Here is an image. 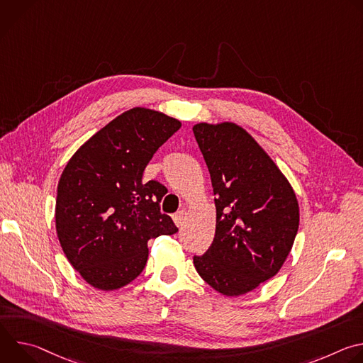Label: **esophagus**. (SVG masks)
I'll use <instances>...</instances> for the list:
<instances>
[{"label": "esophagus", "mask_w": 363, "mask_h": 363, "mask_svg": "<svg viewBox=\"0 0 363 363\" xmlns=\"http://www.w3.org/2000/svg\"><path fill=\"white\" fill-rule=\"evenodd\" d=\"M185 217H186V213H185V210H179L178 213H175L174 214V221H175V224L178 225V227H181L182 224H184V220H185Z\"/></svg>", "instance_id": "obj_1"}]
</instances>
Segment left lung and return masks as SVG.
<instances>
[{"instance_id":"left-lung-1","label":"left lung","mask_w":363,"mask_h":363,"mask_svg":"<svg viewBox=\"0 0 363 363\" xmlns=\"http://www.w3.org/2000/svg\"><path fill=\"white\" fill-rule=\"evenodd\" d=\"M217 208L214 241L194 255L198 274L225 296L277 274L298 230L296 195L269 155L234 123L194 126Z\"/></svg>"}]
</instances>
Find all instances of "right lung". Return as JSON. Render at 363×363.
Instances as JSON below:
<instances>
[{"label": "right lung", "mask_w": 363, "mask_h": 363, "mask_svg": "<svg viewBox=\"0 0 363 363\" xmlns=\"http://www.w3.org/2000/svg\"><path fill=\"white\" fill-rule=\"evenodd\" d=\"M181 122L135 108L93 135L66 165L56 199V228L70 264L93 287L116 290L147 260V241L178 233L161 213L168 192L142 181L153 153Z\"/></svg>", "instance_id": "add662e5"}]
</instances>
